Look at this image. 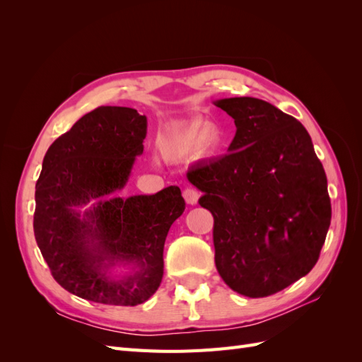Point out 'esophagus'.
<instances>
[{"label":"esophagus","mask_w":362,"mask_h":362,"mask_svg":"<svg viewBox=\"0 0 362 362\" xmlns=\"http://www.w3.org/2000/svg\"><path fill=\"white\" fill-rule=\"evenodd\" d=\"M182 196H184L185 202H187L189 205H196V204H198L199 193L196 192L194 189H185V190L182 192Z\"/></svg>","instance_id":"obj_1"}]
</instances>
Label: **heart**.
<instances>
[{
  "label": "heart",
  "instance_id": "b5f03b06",
  "mask_svg": "<svg viewBox=\"0 0 362 362\" xmlns=\"http://www.w3.org/2000/svg\"><path fill=\"white\" fill-rule=\"evenodd\" d=\"M223 131L205 120L164 129L157 139V146L164 158H182L196 152L198 157H213L223 145Z\"/></svg>",
  "mask_w": 362,
  "mask_h": 362
}]
</instances>
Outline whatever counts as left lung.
Segmentation results:
<instances>
[{
	"mask_svg": "<svg viewBox=\"0 0 362 362\" xmlns=\"http://www.w3.org/2000/svg\"><path fill=\"white\" fill-rule=\"evenodd\" d=\"M234 119L229 154L187 173L214 217L218 275L266 298L315 266L331 225L327 180L308 131L258 98L214 101Z\"/></svg>",
	"mask_w": 362,
	"mask_h": 362,
	"instance_id": "1",
	"label": "left lung"
}]
</instances>
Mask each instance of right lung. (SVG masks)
I'll use <instances>...</instances> for the list:
<instances>
[{
  "instance_id": "add662e5",
  "label": "right lung",
  "mask_w": 362,
  "mask_h": 362,
  "mask_svg": "<svg viewBox=\"0 0 362 362\" xmlns=\"http://www.w3.org/2000/svg\"><path fill=\"white\" fill-rule=\"evenodd\" d=\"M146 125L134 108L98 107L43 157L35 237L54 279L81 299L136 306L161 284L164 242L185 208L180 187L115 196L144 154Z\"/></svg>"
}]
</instances>
